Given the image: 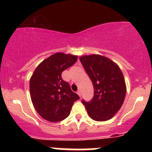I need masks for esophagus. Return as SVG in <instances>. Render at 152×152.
I'll use <instances>...</instances> for the list:
<instances>
[{"instance_id": "1", "label": "esophagus", "mask_w": 152, "mask_h": 152, "mask_svg": "<svg viewBox=\"0 0 152 152\" xmlns=\"http://www.w3.org/2000/svg\"><path fill=\"white\" fill-rule=\"evenodd\" d=\"M76 93H77V94H78V96H80V97H81V91H79V90H78V91H77V92H76Z\"/></svg>"}]
</instances>
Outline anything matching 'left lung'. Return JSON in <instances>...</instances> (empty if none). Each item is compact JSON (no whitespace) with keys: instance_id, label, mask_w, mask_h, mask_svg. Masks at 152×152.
Wrapping results in <instances>:
<instances>
[{"instance_id":"1","label":"left lung","mask_w":152,"mask_h":152,"mask_svg":"<svg viewBox=\"0 0 152 152\" xmlns=\"http://www.w3.org/2000/svg\"><path fill=\"white\" fill-rule=\"evenodd\" d=\"M82 66L94 85V95L90 102L82 100L92 119H110L121 109L126 93L124 75L118 66L101 55L83 56Z\"/></svg>"}]
</instances>
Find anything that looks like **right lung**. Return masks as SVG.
Instances as JSON below:
<instances>
[{
  "instance_id": "right-lung-1",
  "label": "right lung",
  "mask_w": 152,
  "mask_h": 152,
  "mask_svg": "<svg viewBox=\"0 0 152 152\" xmlns=\"http://www.w3.org/2000/svg\"><path fill=\"white\" fill-rule=\"evenodd\" d=\"M78 57L56 53L37 66L30 79V94L35 109L41 117L58 122L69 116L74 103L79 96L62 79L64 70L73 66Z\"/></svg>"
}]
</instances>
